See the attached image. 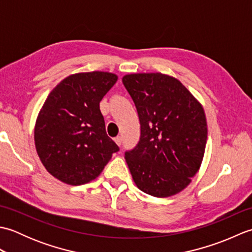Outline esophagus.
<instances>
[{
	"label": "esophagus",
	"instance_id": "34e87169",
	"mask_svg": "<svg viewBox=\"0 0 252 252\" xmlns=\"http://www.w3.org/2000/svg\"><path fill=\"white\" fill-rule=\"evenodd\" d=\"M115 142H116V144L117 145H121V143H122V137L121 136H117L116 138H115Z\"/></svg>",
	"mask_w": 252,
	"mask_h": 252
}]
</instances>
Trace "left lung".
<instances>
[{
  "label": "left lung",
  "mask_w": 252,
  "mask_h": 252,
  "mask_svg": "<svg viewBox=\"0 0 252 252\" xmlns=\"http://www.w3.org/2000/svg\"><path fill=\"white\" fill-rule=\"evenodd\" d=\"M122 83L141 123L137 145L126 152L132 178L142 191L169 197L194 178L205 154V111L179 80L162 73H133Z\"/></svg>",
  "instance_id": "1"
}]
</instances>
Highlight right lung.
<instances>
[{
    "instance_id": "obj_1",
    "label": "right lung",
    "mask_w": 252,
    "mask_h": 252,
    "mask_svg": "<svg viewBox=\"0 0 252 252\" xmlns=\"http://www.w3.org/2000/svg\"><path fill=\"white\" fill-rule=\"evenodd\" d=\"M117 79L104 71L71 74L47 96L35 123V148L45 169L63 183H89L119 151L99 110Z\"/></svg>"
}]
</instances>
